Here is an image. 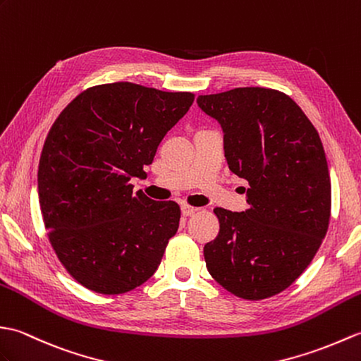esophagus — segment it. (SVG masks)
Here are the masks:
<instances>
[{
	"label": "esophagus",
	"mask_w": 361,
	"mask_h": 361,
	"mask_svg": "<svg viewBox=\"0 0 361 361\" xmlns=\"http://www.w3.org/2000/svg\"><path fill=\"white\" fill-rule=\"evenodd\" d=\"M180 210H182L183 216H193L199 210V208H196L193 205H188V204H182L180 205Z\"/></svg>",
	"instance_id": "1"
}]
</instances>
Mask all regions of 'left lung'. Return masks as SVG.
I'll list each match as a JSON object with an SVG mask.
<instances>
[{
	"label": "left lung",
	"instance_id": "1",
	"mask_svg": "<svg viewBox=\"0 0 361 361\" xmlns=\"http://www.w3.org/2000/svg\"><path fill=\"white\" fill-rule=\"evenodd\" d=\"M197 103L221 123L228 168L248 183L245 212L213 210L219 233L204 247L207 269L239 298H269L307 269L329 228L322 140L289 95L270 87H235Z\"/></svg>",
	"mask_w": 361,
	"mask_h": 361
}]
</instances>
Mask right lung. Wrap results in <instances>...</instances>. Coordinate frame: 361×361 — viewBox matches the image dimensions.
I'll return each instance as SVG.
<instances>
[{"label":"right lung","instance_id":"1","mask_svg":"<svg viewBox=\"0 0 361 361\" xmlns=\"http://www.w3.org/2000/svg\"><path fill=\"white\" fill-rule=\"evenodd\" d=\"M193 92L130 82L80 92L51 126L38 164L47 238L77 283L103 295L130 292L154 275L176 235L180 207L133 193Z\"/></svg>","mask_w":361,"mask_h":361}]
</instances>
